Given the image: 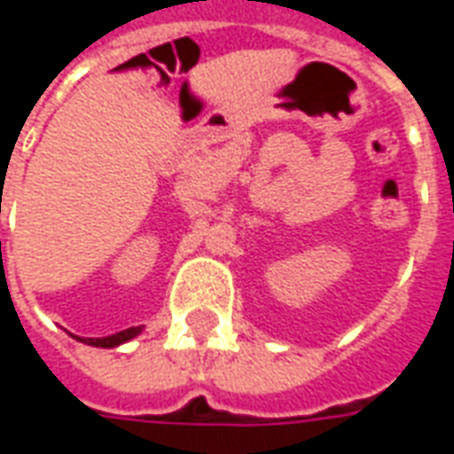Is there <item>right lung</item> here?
Listing matches in <instances>:
<instances>
[{
    "instance_id": "1",
    "label": "right lung",
    "mask_w": 454,
    "mask_h": 454,
    "mask_svg": "<svg viewBox=\"0 0 454 454\" xmlns=\"http://www.w3.org/2000/svg\"><path fill=\"white\" fill-rule=\"evenodd\" d=\"M143 333V325H136V328H126V331H121V333H114L109 338H87V345H94V348H119L123 342H129L130 338H136V335Z\"/></svg>"
}]
</instances>
